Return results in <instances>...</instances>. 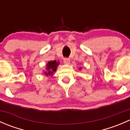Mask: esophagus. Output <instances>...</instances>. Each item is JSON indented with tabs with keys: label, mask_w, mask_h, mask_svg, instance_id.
Segmentation results:
<instances>
[{
	"label": "esophagus",
	"mask_w": 130,
	"mask_h": 130,
	"mask_svg": "<svg viewBox=\"0 0 130 130\" xmlns=\"http://www.w3.org/2000/svg\"><path fill=\"white\" fill-rule=\"evenodd\" d=\"M63 62L65 65H69L70 63V60L69 58H65L63 60Z\"/></svg>",
	"instance_id": "1"
}]
</instances>
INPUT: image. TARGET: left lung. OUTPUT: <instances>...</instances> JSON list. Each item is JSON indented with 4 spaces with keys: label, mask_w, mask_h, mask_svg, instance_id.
I'll return each mask as SVG.
<instances>
[{
    "label": "left lung",
    "mask_w": 130,
    "mask_h": 130,
    "mask_svg": "<svg viewBox=\"0 0 130 130\" xmlns=\"http://www.w3.org/2000/svg\"><path fill=\"white\" fill-rule=\"evenodd\" d=\"M79 69V70H82V68H81V67H80L79 69Z\"/></svg>",
    "instance_id": "left-lung-1"
}]
</instances>
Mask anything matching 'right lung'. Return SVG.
I'll list each match as a JSON object with an SVG mask.
<instances>
[{"instance_id": "add662e5", "label": "right lung", "mask_w": 130, "mask_h": 130, "mask_svg": "<svg viewBox=\"0 0 130 130\" xmlns=\"http://www.w3.org/2000/svg\"><path fill=\"white\" fill-rule=\"evenodd\" d=\"M60 64L58 61H49L46 65V70L43 71V74L44 76H52L57 70L58 66Z\"/></svg>"}]
</instances>
